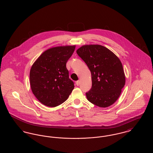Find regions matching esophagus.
Wrapping results in <instances>:
<instances>
[{
	"label": "esophagus",
	"mask_w": 153,
	"mask_h": 153,
	"mask_svg": "<svg viewBox=\"0 0 153 153\" xmlns=\"http://www.w3.org/2000/svg\"><path fill=\"white\" fill-rule=\"evenodd\" d=\"M76 85H77V86H79V84H80V81L78 80V81H77L76 82Z\"/></svg>",
	"instance_id": "1"
}]
</instances>
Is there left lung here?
<instances>
[{"instance_id": "left-lung-1", "label": "left lung", "mask_w": 153, "mask_h": 153, "mask_svg": "<svg viewBox=\"0 0 153 153\" xmlns=\"http://www.w3.org/2000/svg\"><path fill=\"white\" fill-rule=\"evenodd\" d=\"M77 53L91 72L92 88L86 93L88 100L105 108L117 101L126 82L122 64L107 48L100 45H85Z\"/></svg>"}]
</instances>
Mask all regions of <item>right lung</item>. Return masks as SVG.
Here are the masks:
<instances>
[{
	"label": "right lung",
	"mask_w": 153,
	"mask_h": 153,
	"mask_svg": "<svg viewBox=\"0 0 153 153\" xmlns=\"http://www.w3.org/2000/svg\"><path fill=\"white\" fill-rule=\"evenodd\" d=\"M76 46L51 48L44 51L31 68L30 82L36 99L45 105L54 107L65 102L74 85L66 67Z\"/></svg>",
	"instance_id": "1"
}]
</instances>
